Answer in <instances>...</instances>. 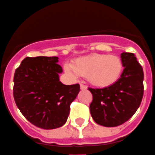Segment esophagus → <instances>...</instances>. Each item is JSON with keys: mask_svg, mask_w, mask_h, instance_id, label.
<instances>
[{"mask_svg": "<svg viewBox=\"0 0 155 155\" xmlns=\"http://www.w3.org/2000/svg\"><path fill=\"white\" fill-rule=\"evenodd\" d=\"M81 90H86V89H87V86H86V85H84V84H82V83H81Z\"/></svg>", "mask_w": 155, "mask_h": 155, "instance_id": "1", "label": "esophagus"}]
</instances>
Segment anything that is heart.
I'll use <instances>...</instances> for the list:
<instances>
[{
    "label": "heart",
    "instance_id": "b5f03b06",
    "mask_svg": "<svg viewBox=\"0 0 155 155\" xmlns=\"http://www.w3.org/2000/svg\"><path fill=\"white\" fill-rule=\"evenodd\" d=\"M70 74L86 77L89 82L100 88L114 84L124 69L121 58L114 54H94L75 59L72 64L64 65Z\"/></svg>",
    "mask_w": 155,
    "mask_h": 155
}]
</instances>
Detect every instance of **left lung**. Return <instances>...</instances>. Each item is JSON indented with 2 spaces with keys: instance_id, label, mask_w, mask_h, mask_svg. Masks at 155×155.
<instances>
[{
  "instance_id": "1",
  "label": "left lung",
  "mask_w": 155,
  "mask_h": 155,
  "mask_svg": "<svg viewBox=\"0 0 155 155\" xmlns=\"http://www.w3.org/2000/svg\"><path fill=\"white\" fill-rule=\"evenodd\" d=\"M124 71L118 81L103 89L89 88L93 95L91 116L100 125L115 127L129 120L140 107L143 94V68L133 53L123 52Z\"/></svg>"
}]
</instances>
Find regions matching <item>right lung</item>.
I'll return each mask as SVG.
<instances>
[{"label":"right lung","instance_id":"obj_1","mask_svg":"<svg viewBox=\"0 0 155 155\" xmlns=\"http://www.w3.org/2000/svg\"><path fill=\"white\" fill-rule=\"evenodd\" d=\"M56 56L26 57L15 70L13 95L17 107L35 126L53 130L64 125L80 84H62Z\"/></svg>","mask_w":155,"mask_h":155}]
</instances>
